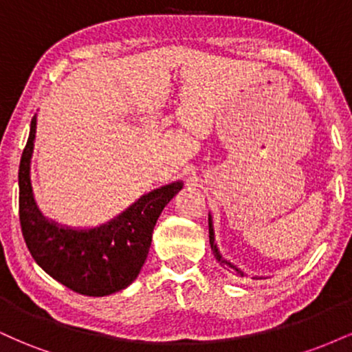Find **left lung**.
Returning a JSON list of instances; mask_svg holds the SVG:
<instances>
[{"label": "left lung", "instance_id": "8db88e82", "mask_svg": "<svg viewBox=\"0 0 352 352\" xmlns=\"http://www.w3.org/2000/svg\"><path fill=\"white\" fill-rule=\"evenodd\" d=\"M208 233H210V246H212V252H213V254H215V258L218 261H220V265L223 266V268H227L228 272H232V273H235V274H238V276H243V273L240 272V270L236 268V266H233L232 263H230V261H227V260H223V258H221V254H220V252H218V248H217V245H215V236H213V227H212V218H208Z\"/></svg>", "mask_w": 352, "mask_h": 352}]
</instances>
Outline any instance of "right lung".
Instances as JSON below:
<instances>
[{
  "label": "right lung",
  "instance_id": "right-lung-1",
  "mask_svg": "<svg viewBox=\"0 0 352 352\" xmlns=\"http://www.w3.org/2000/svg\"><path fill=\"white\" fill-rule=\"evenodd\" d=\"M36 117L19 164V223L28 250L50 276L72 292L106 296L127 288L142 268L152 232L182 182L152 190L114 220L91 230H71L47 221L36 207L30 180Z\"/></svg>",
  "mask_w": 352,
  "mask_h": 352
}]
</instances>
